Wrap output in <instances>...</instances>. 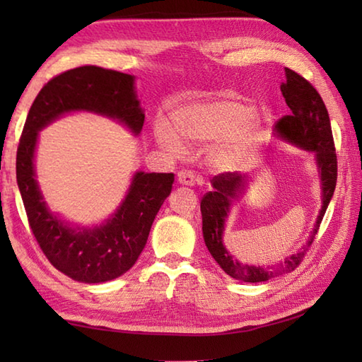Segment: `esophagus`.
Listing matches in <instances>:
<instances>
[{
	"mask_svg": "<svg viewBox=\"0 0 362 362\" xmlns=\"http://www.w3.org/2000/svg\"><path fill=\"white\" fill-rule=\"evenodd\" d=\"M177 182L180 183V185H187V187H194L196 183V175L191 173V171H180L177 174Z\"/></svg>",
	"mask_w": 362,
	"mask_h": 362,
	"instance_id": "34e87169",
	"label": "esophagus"
}]
</instances>
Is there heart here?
Instances as JSON below:
<instances>
[{
  "mask_svg": "<svg viewBox=\"0 0 362 362\" xmlns=\"http://www.w3.org/2000/svg\"><path fill=\"white\" fill-rule=\"evenodd\" d=\"M255 109L247 103L221 98L182 107L173 115V130L158 124L156 138L161 148L174 156L183 152L185 141L191 146L214 143L209 161L214 169L227 171L244 165L263 141L264 129L250 122Z\"/></svg>",
  "mask_w": 362,
  "mask_h": 362,
  "instance_id": "heart-1",
  "label": "heart"
}]
</instances>
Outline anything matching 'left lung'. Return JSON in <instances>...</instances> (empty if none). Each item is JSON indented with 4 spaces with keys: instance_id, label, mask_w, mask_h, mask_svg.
Here are the masks:
<instances>
[{
    "instance_id": "8db88e82",
    "label": "left lung",
    "mask_w": 362,
    "mask_h": 362,
    "mask_svg": "<svg viewBox=\"0 0 362 362\" xmlns=\"http://www.w3.org/2000/svg\"><path fill=\"white\" fill-rule=\"evenodd\" d=\"M284 73H286V82H283L280 88L291 113L284 115L283 118L276 121L275 132L276 136L283 138V140L305 151L314 152L320 174L322 209L308 243L297 253H292L291 257H286L280 263L267 267L243 264L230 255L224 247L222 233H224L226 218L230 213V206L244 191L247 175L240 173H222L214 175L211 179L213 191H209L201 201L204 240L211 257L216 259L222 271L232 279L245 283L271 280L274 276L291 272L298 267L306 252L311 247L314 236L317 235L320 222L324 219L327 206L332 201L336 188L337 158L327 107L317 90L308 81L289 68H284Z\"/></svg>"
}]
</instances>
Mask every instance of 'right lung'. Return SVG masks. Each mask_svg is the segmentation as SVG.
I'll use <instances>...</instances> for the list:
<instances>
[{"mask_svg":"<svg viewBox=\"0 0 362 362\" xmlns=\"http://www.w3.org/2000/svg\"><path fill=\"white\" fill-rule=\"evenodd\" d=\"M78 110L117 119L135 135L143 129L144 113L134 76L95 65L68 70L45 83L30 105L17 149V183L29 227L49 263L76 281L103 283L135 264L160 206L171 193L174 174L135 173L126 199L103 226L73 227L62 221L43 201L34 153L38 130Z\"/></svg>","mask_w":362,"mask_h":362,"instance_id":"obj_1","label":"right lung"}]
</instances>
